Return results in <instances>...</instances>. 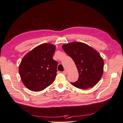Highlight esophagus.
I'll return each mask as SVG.
<instances>
[{
	"mask_svg": "<svg viewBox=\"0 0 123 123\" xmlns=\"http://www.w3.org/2000/svg\"><path fill=\"white\" fill-rule=\"evenodd\" d=\"M62 74H64V75H66L67 74V71L66 70H65V71H64L62 72Z\"/></svg>",
	"mask_w": 123,
	"mask_h": 123,
	"instance_id": "34e87169",
	"label": "esophagus"
}]
</instances>
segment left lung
<instances>
[{
	"label": "left lung",
	"instance_id": "obj_1",
	"mask_svg": "<svg viewBox=\"0 0 123 123\" xmlns=\"http://www.w3.org/2000/svg\"><path fill=\"white\" fill-rule=\"evenodd\" d=\"M62 48L72 58L79 74L78 80L71 84L81 89L94 86L104 71V60L98 52L87 44L77 42L63 44Z\"/></svg>",
	"mask_w": 123,
	"mask_h": 123
}]
</instances>
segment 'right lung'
<instances>
[{"label":"right lung","instance_id":"obj_1","mask_svg":"<svg viewBox=\"0 0 123 123\" xmlns=\"http://www.w3.org/2000/svg\"><path fill=\"white\" fill-rule=\"evenodd\" d=\"M55 46L43 43L26 54L19 66L22 82L32 91L44 90L54 81L58 62L53 59Z\"/></svg>","mask_w":123,"mask_h":123}]
</instances>
